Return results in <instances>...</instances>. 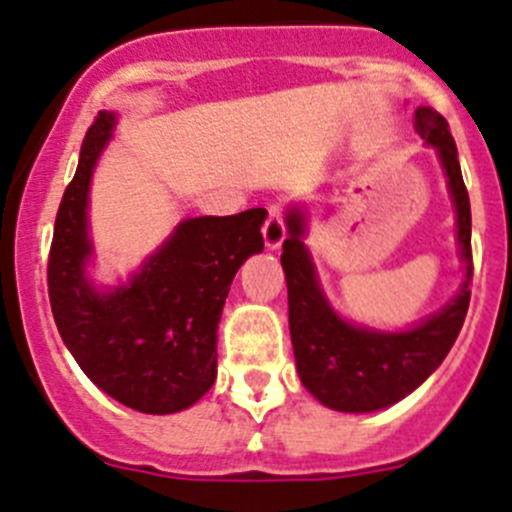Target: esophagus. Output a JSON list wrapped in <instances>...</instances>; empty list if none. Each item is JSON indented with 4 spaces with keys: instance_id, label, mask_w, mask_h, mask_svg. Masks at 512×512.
I'll return each instance as SVG.
<instances>
[{
    "instance_id": "esophagus-1",
    "label": "esophagus",
    "mask_w": 512,
    "mask_h": 512,
    "mask_svg": "<svg viewBox=\"0 0 512 512\" xmlns=\"http://www.w3.org/2000/svg\"><path fill=\"white\" fill-rule=\"evenodd\" d=\"M262 234H265V245L270 250H278L285 240V207L283 204H270L267 209L265 227H262Z\"/></svg>"
}]
</instances>
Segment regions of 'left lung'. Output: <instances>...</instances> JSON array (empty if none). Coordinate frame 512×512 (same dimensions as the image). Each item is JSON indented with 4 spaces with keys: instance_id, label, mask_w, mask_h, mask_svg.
<instances>
[{
    "instance_id": "left-lung-1",
    "label": "left lung",
    "mask_w": 512,
    "mask_h": 512,
    "mask_svg": "<svg viewBox=\"0 0 512 512\" xmlns=\"http://www.w3.org/2000/svg\"><path fill=\"white\" fill-rule=\"evenodd\" d=\"M414 128L429 146L437 148L455 202L457 242L465 260V283L439 313L399 333L341 321L328 305L315 278L308 247L303 245V212L290 209L288 214V240L283 242L280 262L288 280V318L295 364L305 389L336 412H376L412 394L450 353L470 305L472 217L455 138L447 121L427 105L414 113Z\"/></svg>"
}]
</instances>
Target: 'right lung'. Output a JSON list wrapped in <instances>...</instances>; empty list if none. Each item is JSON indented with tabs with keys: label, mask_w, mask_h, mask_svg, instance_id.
Wrapping results in <instances>:
<instances>
[{
	"label": "right lung",
	"mask_w": 512,
	"mask_h": 512,
	"mask_svg": "<svg viewBox=\"0 0 512 512\" xmlns=\"http://www.w3.org/2000/svg\"><path fill=\"white\" fill-rule=\"evenodd\" d=\"M116 116L100 111L62 194L47 262L57 331L105 394L143 414L191 407L217 379V326L234 272L262 252L265 209L184 219L128 285L100 293L85 278L93 255L88 189Z\"/></svg>",
	"instance_id": "right-lung-1"
}]
</instances>
